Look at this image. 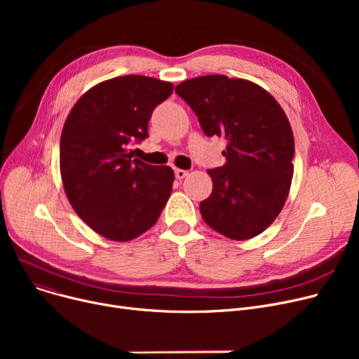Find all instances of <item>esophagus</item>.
I'll list each match as a JSON object with an SVG mask.
<instances>
[{
	"label": "esophagus",
	"mask_w": 359,
	"mask_h": 359,
	"mask_svg": "<svg viewBox=\"0 0 359 359\" xmlns=\"http://www.w3.org/2000/svg\"><path fill=\"white\" fill-rule=\"evenodd\" d=\"M175 175H176V177L180 180V179H184L187 175H189V172H186V170H182V168H176Z\"/></svg>",
	"instance_id": "1"
}]
</instances>
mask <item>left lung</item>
<instances>
[{"label":"left lung","instance_id":"1","mask_svg":"<svg viewBox=\"0 0 359 359\" xmlns=\"http://www.w3.org/2000/svg\"><path fill=\"white\" fill-rule=\"evenodd\" d=\"M176 93L208 137L227 140L224 165L208 170L212 192L203 221L233 240L265 231L285 205L294 175V135L279 103L260 86L227 75L186 80Z\"/></svg>","mask_w":359,"mask_h":359}]
</instances>
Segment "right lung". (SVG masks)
Listing matches in <instances>:
<instances>
[{
    "instance_id": "1",
    "label": "right lung",
    "mask_w": 359,
    "mask_h": 359,
    "mask_svg": "<svg viewBox=\"0 0 359 359\" xmlns=\"http://www.w3.org/2000/svg\"><path fill=\"white\" fill-rule=\"evenodd\" d=\"M173 84L122 75L86 91L62 128L60 168L65 195L91 230L113 241L137 238L157 222L175 173L134 158L130 141L148 137L151 113Z\"/></svg>"
}]
</instances>
